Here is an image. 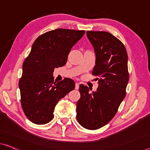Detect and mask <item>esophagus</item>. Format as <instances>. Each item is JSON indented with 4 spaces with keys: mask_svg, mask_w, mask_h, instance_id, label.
Here are the masks:
<instances>
[{
    "mask_svg": "<svg viewBox=\"0 0 150 150\" xmlns=\"http://www.w3.org/2000/svg\"><path fill=\"white\" fill-rule=\"evenodd\" d=\"M79 88V83H75V89H78Z\"/></svg>",
    "mask_w": 150,
    "mask_h": 150,
    "instance_id": "34e87169",
    "label": "esophagus"
}]
</instances>
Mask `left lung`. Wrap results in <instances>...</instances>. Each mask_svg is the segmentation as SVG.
Segmentation results:
<instances>
[{"label":"left lung","mask_w":150,"mask_h":150,"mask_svg":"<svg viewBox=\"0 0 150 150\" xmlns=\"http://www.w3.org/2000/svg\"><path fill=\"white\" fill-rule=\"evenodd\" d=\"M87 36L96 54L92 75L100 79L96 78L97 90L91 93L88 86H79L77 120L84 128L96 130L112 119L126 96L128 57L124 44L110 33L87 31Z\"/></svg>","instance_id":"8db88e82"}]
</instances>
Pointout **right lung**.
Masks as SVG:
<instances>
[{
  "label": "right lung",
  "instance_id": "obj_1",
  "mask_svg": "<svg viewBox=\"0 0 150 150\" xmlns=\"http://www.w3.org/2000/svg\"><path fill=\"white\" fill-rule=\"evenodd\" d=\"M84 33V30L57 29L43 33L33 42L19 82L22 108L33 123L51 121L58 102L75 89L73 79L57 82L52 75L54 69L66 64L71 48Z\"/></svg>",
  "mask_w": 150,
  "mask_h": 150
}]
</instances>
